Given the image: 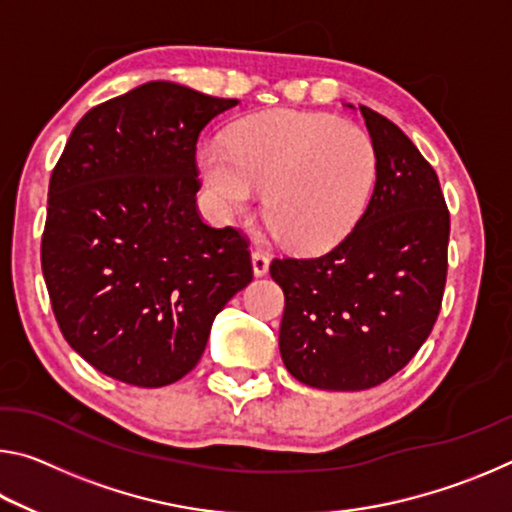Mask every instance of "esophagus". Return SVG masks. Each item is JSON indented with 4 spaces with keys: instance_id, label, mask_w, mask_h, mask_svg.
<instances>
[{
    "instance_id": "obj_1",
    "label": "esophagus",
    "mask_w": 512,
    "mask_h": 512,
    "mask_svg": "<svg viewBox=\"0 0 512 512\" xmlns=\"http://www.w3.org/2000/svg\"><path fill=\"white\" fill-rule=\"evenodd\" d=\"M253 273L257 277H262L268 273V264H271V259H268L266 253H262V250H253Z\"/></svg>"
}]
</instances>
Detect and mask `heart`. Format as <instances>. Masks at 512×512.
I'll list each match as a JSON object with an SVG mask.
<instances>
[{
	"instance_id": "1",
	"label": "heart",
	"mask_w": 512,
	"mask_h": 512,
	"mask_svg": "<svg viewBox=\"0 0 512 512\" xmlns=\"http://www.w3.org/2000/svg\"><path fill=\"white\" fill-rule=\"evenodd\" d=\"M201 171L221 219L253 210L298 253H323L350 235L377 180V151L363 128L329 115L266 110L210 144Z\"/></svg>"
}]
</instances>
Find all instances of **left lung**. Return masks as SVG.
<instances>
[{"instance_id":"8db88e82","label":"left lung","mask_w":512,"mask_h":512,"mask_svg":"<svg viewBox=\"0 0 512 512\" xmlns=\"http://www.w3.org/2000/svg\"><path fill=\"white\" fill-rule=\"evenodd\" d=\"M359 110L377 151L366 212L329 253L271 262L284 291L282 361L320 391H366L402 370L431 334L447 280L436 171L391 119Z\"/></svg>"}]
</instances>
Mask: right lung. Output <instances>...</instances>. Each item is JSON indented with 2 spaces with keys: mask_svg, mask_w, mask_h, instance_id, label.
I'll return each instance as SVG.
<instances>
[{
  "mask_svg": "<svg viewBox=\"0 0 512 512\" xmlns=\"http://www.w3.org/2000/svg\"><path fill=\"white\" fill-rule=\"evenodd\" d=\"M237 99L151 81L85 112L49 180L42 275L74 352L124 384L185 377L253 280L248 241L201 221L196 142Z\"/></svg>",
  "mask_w": 512,
  "mask_h": 512,
  "instance_id": "1",
  "label": "right lung"
}]
</instances>
